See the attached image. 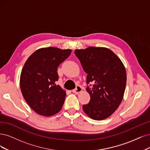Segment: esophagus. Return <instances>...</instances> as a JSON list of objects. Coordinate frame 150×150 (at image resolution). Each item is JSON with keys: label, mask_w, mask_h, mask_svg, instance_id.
I'll list each match as a JSON object with an SVG mask.
<instances>
[{"label": "esophagus", "mask_w": 150, "mask_h": 150, "mask_svg": "<svg viewBox=\"0 0 150 150\" xmlns=\"http://www.w3.org/2000/svg\"><path fill=\"white\" fill-rule=\"evenodd\" d=\"M81 91H82V88H81L80 86H76V88L72 90V93H79Z\"/></svg>", "instance_id": "obj_1"}]
</instances>
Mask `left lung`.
Masks as SVG:
<instances>
[{
    "instance_id": "left-lung-1",
    "label": "left lung",
    "mask_w": 150,
    "mask_h": 150,
    "mask_svg": "<svg viewBox=\"0 0 150 150\" xmlns=\"http://www.w3.org/2000/svg\"><path fill=\"white\" fill-rule=\"evenodd\" d=\"M87 74L86 90L90 95L83 109L95 120L107 118L118 108L126 84L125 67L116 54L105 47H89L74 51Z\"/></svg>"
}]
</instances>
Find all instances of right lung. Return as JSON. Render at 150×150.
I'll list each match as a JSON object with an SVG mask.
<instances>
[{
  "instance_id": "add662e5",
  "label": "right lung",
  "mask_w": 150,
  "mask_h": 150,
  "mask_svg": "<svg viewBox=\"0 0 150 150\" xmlns=\"http://www.w3.org/2000/svg\"><path fill=\"white\" fill-rule=\"evenodd\" d=\"M71 50L42 48L28 59L22 70L20 86L23 97L39 115L50 116L60 111L66 91L56 85L57 67L69 56Z\"/></svg>"
}]
</instances>
